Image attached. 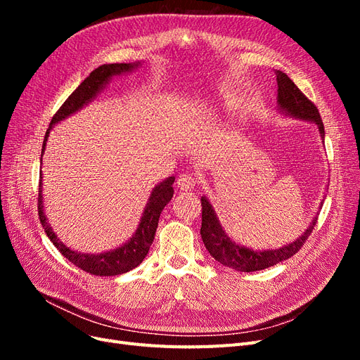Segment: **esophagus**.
<instances>
[{
	"label": "esophagus",
	"mask_w": 360,
	"mask_h": 360,
	"mask_svg": "<svg viewBox=\"0 0 360 360\" xmlns=\"http://www.w3.org/2000/svg\"><path fill=\"white\" fill-rule=\"evenodd\" d=\"M197 184V179L191 174H181V176L177 179V188L180 191H192Z\"/></svg>",
	"instance_id": "obj_1"
}]
</instances>
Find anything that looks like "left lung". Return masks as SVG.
I'll return each instance as SVG.
<instances>
[{
  "label": "left lung",
  "mask_w": 360,
  "mask_h": 360,
  "mask_svg": "<svg viewBox=\"0 0 360 360\" xmlns=\"http://www.w3.org/2000/svg\"><path fill=\"white\" fill-rule=\"evenodd\" d=\"M275 73L278 82V111L284 115L314 123L319 129L320 136L324 139V126L317 106L297 89L296 84H294L285 73H282L281 70H276ZM201 205L202 222L200 233L205 249L209 250L210 255L216 261H219L222 266L231 267L238 271L263 270L281 263V261L288 259L302 248L304 240H307L309 234L312 233L315 222H317V216H315L311 225L304 230V233L288 245L276 249L254 250L243 245L236 243L233 238L225 233L219 217H217L212 202L205 195L201 197Z\"/></svg>",
  "instance_id": "obj_1"
}]
</instances>
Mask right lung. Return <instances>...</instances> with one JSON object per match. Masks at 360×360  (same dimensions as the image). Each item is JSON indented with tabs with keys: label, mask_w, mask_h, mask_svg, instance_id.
I'll return each instance as SVG.
<instances>
[{
	"label": "right lung",
	"mask_w": 360,
	"mask_h": 360,
	"mask_svg": "<svg viewBox=\"0 0 360 360\" xmlns=\"http://www.w3.org/2000/svg\"><path fill=\"white\" fill-rule=\"evenodd\" d=\"M141 66V61L136 63H114V64H103V66L94 69L86 78L81 82V85L76 89L69 97L68 101L61 105L60 110L52 117L51 124L46 130L45 139H43L41 146V158L43 151L46 147V141L49 136V132L52 127L57 123L66 120L68 117L73 115L82 110L84 106L89 105L94 97L99 94L105 86L111 82L114 76L126 75L129 72H134ZM41 162V159H40ZM41 171H40V184H39V217L40 222L45 228V233L49 237V240L56 245V248L66 257L70 263H73L76 267L82 269L86 274H91L96 276H117L126 274V271L135 269L143 263V259L148 254V249L153 243V238L156 234V228L159 222V216L174 195L172 183L176 177L171 176L165 180L158 183L150 193V198L144 207L143 216L138 224L136 231L132 234L126 243L118 246L115 249L106 250L102 254H85L73 250L69 246L61 242V238L53 233L51 224L48 222V217L45 214V209H43V195H41Z\"/></svg>",
	"instance_id": "right-lung-1"
}]
</instances>
